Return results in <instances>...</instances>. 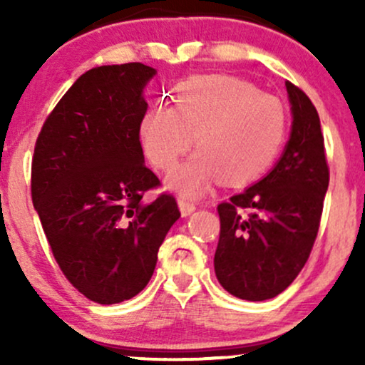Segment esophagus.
Here are the masks:
<instances>
[{
  "mask_svg": "<svg viewBox=\"0 0 365 365\" xmlns=\"http://www.w3.org/2000/svg\"><path fill=\"white\" fill-rule=\"evenodd\" d=\"M178 207H180V212H182V216H190L192 212L195 211V204L187 199H178Z\"/></svg>",
  "mask_w": 365,
  "mask_h": 365,
  "instance_id": "esophagus-1",
  "label": "esophagus"
}]
</instances>
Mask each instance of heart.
I'll use <instances>...</instances> for the list:
<instances>
[{
  "label": "heart",
  "instance_id": "heart-1",
  "mask_svg": "<svg viewBox=\"0 0 365 365\" xmlns=\"http://www.w3.org/2000/svg\"><path fill=\"white\" fill-rule=\"evenodd\" d=\"M288 132L283 103L230 75L192 77L177 87L173 106H154L142 116L145 156L171 171L194 144L199 153L170 178L180 194L202 195L216 180L245 185L266 173Z\"/></svg>",
  "mask_w": 365,
  "mask_h": 365
}]
</instances>
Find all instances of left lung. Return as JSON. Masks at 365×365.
<instances>
[{
    "label": "left lung",
    "mask_w": 365,
    "mask_h": 365,
    "mask_svg": "<svg viewBox=\"0 0 365 365\" xmlns=\"http://www.w3.org/2000/svg\"><path fill=\"white\" fill-rule=\"evenodd\" d=\"M292 132L274 168L217 206V282L244 300L273 299L290 287L311 255L329 183L316 108L292 82Z\"/></svg>",
    "instance_id": "obj_1"
}]
</instances>
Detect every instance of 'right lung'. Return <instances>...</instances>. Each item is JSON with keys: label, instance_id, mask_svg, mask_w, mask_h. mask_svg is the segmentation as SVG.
<instances>
[{"label": "right lung", "instance_id": "right-lung-1", "mask_svg": "<svg viewBox=\"0 0 365 365\" xmlns=\"http://www.w3.org/2000/svg\"><path fill=\"white\" fill-rule=\"evenodd\" d=\"M156 70L104 65L75 81L46 118L32 158V202L58 266L82 295L120 304L145 288L180 217L173 195L144 165V87Z\"/></svg>", "mask_w": 365, "mask_h": 365}]
</instances>
